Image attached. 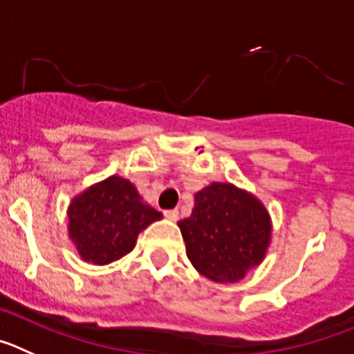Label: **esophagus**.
<instances>
[{
    "label": "esophagus",
    "mask_w": 354,
    "mask_h": 354,
    "mask_svg": "<svg viewBox=\"0 0 354 354\" xmlns=\"http://www.w3.org/2000/svg\"><path fill=\"white\" fill-rule=\"evenodd\" d=\"M164 215L167 216L169 221H174V222H176L178 218H180V212H178V209H165Z\"/></svg>",
    "instance_id": "34e87169"
}]
</instances>
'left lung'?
Instances as JSON below:
<instances>
[{
    "label": "left lung",
    "mask_w": 354,
    "mask_h": 354,
    "mask_svg": "<svg viewBox=\"0 0 354 354\" xmlns=\"http://www.w3.org/2000/svg\"><path fill=\"white\" fill-rule=\"evenodd\" d=\"M178 225L194 268L215 282L243 279L263 261L272 238L263 203L231 183L197 192L192 215Z\"/></svg>",
    "instance_id": "1"
}]
</instances>
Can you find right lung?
I'll use <instances>...</instances> for the list:
<instances>
[{
  "label": "right lung",
  "instance_id": "add662e5",
  "mask_svg": "<svg viewBox=\"0 0 354 354\" xmlns=\"http://www.w3.org/2000/svg\"><path fill=\"white\" fill-rule=\"evenodd\" d=\"M160 213L146 205L129 180L111 176L70 203L68 236L88 263L109 264L136 247L138 234Z\"/></svg>",
  "mask_w": 354,
  "mask_h": 354
}]
</instances>
